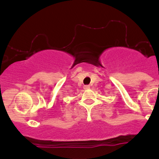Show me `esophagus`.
Returning a JSON list of instances; mask_svg holds the SVG:
<instances>
[{
	"label": "esophagus",
	"instance_id": "34e87169",
	"mask_svg": "<svg viewBox=\"0 0 159 159\" xmlns=\"http://www.w3.org/2000/svg\"><path fill=\"white\" fill-rule=\"evenodd\" d=\"M90 86L89 85H85L84 87V90H88V89H90Z\"/></svg>",
	"mask_w": 159,
	"mask_h": 159
}]
</instances>
